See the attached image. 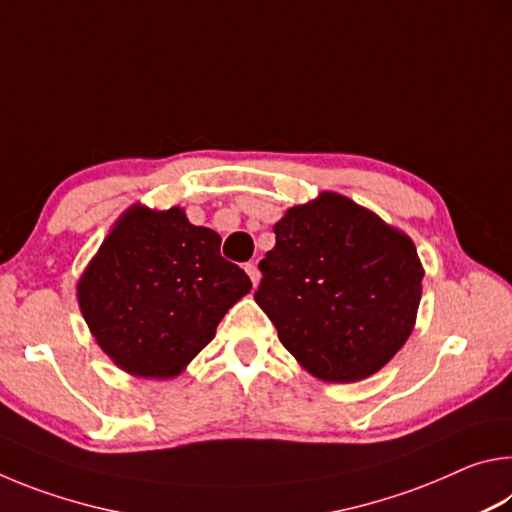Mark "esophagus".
<instances>
[{"label":"esophagus","mask_w":512,"mask_h":512,"mask_svg":"<svg viewBox=\"0 0 512 512\" xmlns=\"http://www.w3.org/2000/svg\"><path fill=\"white\" fill-rule=\"evenodd\" d=\"M246 273H248V277H250V282H253V287H257V282H259V268H257V264H246Z\"/></svg>","instance_id":"esophagus-1"}]
</instances>
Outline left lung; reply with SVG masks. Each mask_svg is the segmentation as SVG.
Wrapping results in <instances>:
<instances>
[{"mask_svg":"<svg viewBox=\"0 0 512 512\" xmlns=\"http://www.w3.org/2000/svg\"><path fill=\"white\" fill-rule=\"evenodd\" d=\"M255 302L311 375H375L413 332L422 264L411 237L348 196L323 192L273 225Z\"/></svg>","mask_w":512,"mask_h":512,"instance_id":"1","label":"left lung"}]
</instances>
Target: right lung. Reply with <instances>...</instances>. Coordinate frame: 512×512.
I'll list each match as a JSON object with an SVG mask.
<instances>
[{
	"label": "right lung",
	"instance_id": "right-lung-1",
	"mask_svg": "<svg viewBox=\"0 0 512 512\" xmlns=\"http://www.w3.org/2000/svg\"><path fill=\"white\" fill-rule=\"evenodd\" d=\"M253 289L221 257V237L185 210L133 205L85 268L76 296L99 348L135 377L180 375L214 339L232 305Z\"/></svg>",
	"mask_w": 512,
	"mask_h": 512
}]
</instances>
